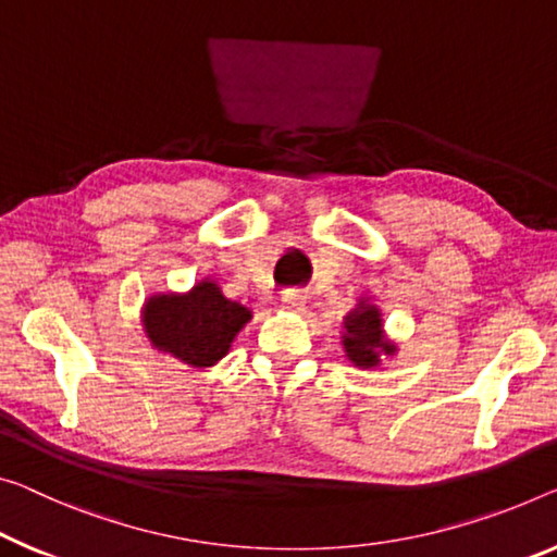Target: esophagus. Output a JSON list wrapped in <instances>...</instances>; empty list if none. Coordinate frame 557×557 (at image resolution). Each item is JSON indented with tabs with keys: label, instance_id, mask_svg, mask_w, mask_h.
<instances>
[{
	"label": "esophagus",
	"instance_id": "obj_1",
	"mask_svg": "<svg viewBox=\"0 0 557 557\" xmlns=\"http://www.w3.org/2000/svg\"><path fill=\"white\" fill-rule=\"evenodd\" d=\"M281 306H284L286 311H301L306 306V296L301 290H286V294L281 296Z\"/></svg>",
	"mask_w": 557,
	"mask_h": 557
}]
</instances>
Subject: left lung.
<instances>
[{"label": "left lung", "instance_id": "8db88e82", "mask_svg": "<svg viewBox=\"0 0 557 557\" xmlns=\"http://www.w3.org/2000/svg\"><path fill=\"white\" fill-rule=\"evenodd\" d=\"M344 350L348 361L358 368H373L381 363V356H393L396 346L383 333L381 311L368 301L358 306L344 319Z\"/></svg>", "mask_w": 557, "mask_h": 557}]
</instances>
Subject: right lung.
Here are the masks:
<instances>
[{"label":"right lung","instance_id":"obj_1","mask_svg":"<svg viewBox=\"0 0 557 557\" xmlns=\"http://www.w3.org/2000/svg\"><path fill=\"white\" fill-rule=\"evenodd\" d=\"M249 321L251 308L231 301L209 278L199 281L189 294L151 296L141 311L151 346L194 368L221 361Z\"/></svg>","mask_w":557,"mask_h":557}]
</instances>
